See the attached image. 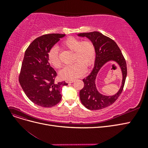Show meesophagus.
I'll list each match as a JSON object with an SVG mask.
<instances>
[{
  "mask_svg": "<svg viewBox=\"0 0 148 148\" xmlns=\"http://www.w3.org/2000/svg\"><path fill=\"white\" fill-rule=\"evenodd\" d=\"M74 82H75V79H73V80H68V81H66V82L68 83H72Z\"/></svg>",
  "mask_w": 148,
  "mask_h": 148,
  "instance_id": "obj_1",
  "label": "esophagus"
}]
</instances>
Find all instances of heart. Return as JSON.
I'll return each instance as SVG.
<instances>
[{
  "instance_id": "b5f03b06",
  "label": "heart",
  "mask_w": 148,
  "mask_h": 148,
  "mask_svg": "<svg viewBox=\"0 0 148 148\" xmlns=\"http://www.w3.org/2000/svg\"><path fill=\"white\" fill-rule=\"evenodd\" d=\"M66 49L74 51V64L65 66L59 72L60 77L63 79L70 80L83 75L86 71V66L89 67L95 59L96 50L93 43L90 41H81L77 38L70 37L62 43ZM49 63L56 68H60L61 60L57 47H53L49 52Z\"/></svg>"
}]
</instances>
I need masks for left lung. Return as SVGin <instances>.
<instances>
[{
	"label": "left lung",
	"mask_w": 148,
	"mask_h": 148,
	"mask_svg": "<svg viewBox=\"0 0 148 148\" xmlns=\"http://www.w3.org/2000/svg\"><path fill=\"white\" fill-rule=\"evenodd\" d=\"M80 37H86L93 43L96 50L95 66L88 77L83 79L84 87L79 91L81 102L89 110H99L112 105L122 93L127 74V64L120 48L116 42L98 31L79 33ZM112 61L120 66L123 74L121 86L112 96H106L98 91L95 85L97 75L100 69L107 62Z\"/></svg>",
	"instance_id": "8db88e82"
}]
</instances>
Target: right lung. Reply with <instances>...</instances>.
<instances>
[{"label":"right lung","mask_w":148,"mask_h":148,"mask_svg":"<svg viewBox=\"0 0 148 148\" xmlns=\"http://www.w3.org/2000/svg\"><path fill=\"white\" fill-rule=\"evenodd\" d=\"M65 34H48L31 42L25 52L19 82L28 99L44 107L56 106L62 99L61 90L68 83H56V71L49 63L51 48Z\"/></svg>","instance_id":"obj_1"}]
</instances>
